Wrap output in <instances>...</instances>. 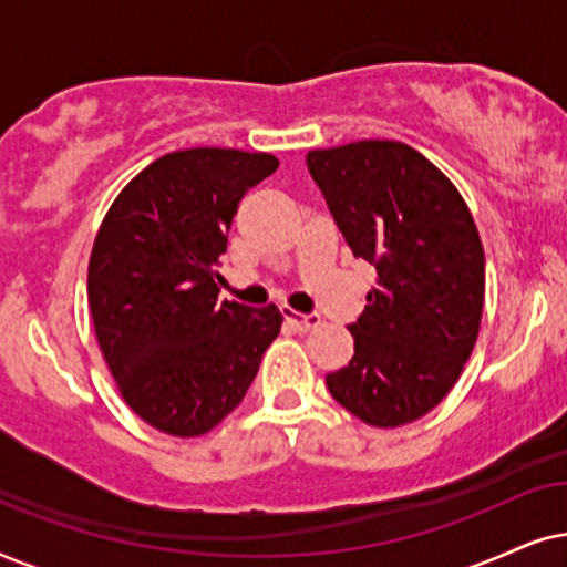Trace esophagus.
Instances as JSON below:
<instances>
[{"label":"esophagus","mask_w":567,"mask_h":567,"mask_svg":"<svg viewBox=\"0 0 567 567\" xmlns=\"http://www.w3.org/2000/svg\"><path fill=\"white\" fill-rule=\"evenodd\" d=\"M282 316H285V321L292 323L298 331H311L321 323L319 313H300V311H292V308H285Z\"/></svg>","instance_id":"34e87169"}]
</instances>
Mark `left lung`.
I'll return each instance as SVG.
<instances>
[{
  "label": "left lung",
  "mask_w": 567,
  "mask_h": 567,
  "mask_svg": "<svg viewBox=\"0 0 567 567\" xmlns=\"http://www.w3.org/2000/svg\"><path fill=\"white\" fill-rule=\"evenodd\" d=\"M306 165L354 259L379 271L350 323V365L327 375L354 417L396 427L454 389L477 342L485 251L470 207L427 157L402 142L313 150Z\"/></svg>",
  "instance_id": "left-lung-1"
}]
</instances>
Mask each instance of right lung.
<instances>
[{"label": "right lung", "mask_w": 567, "mask_h": 567, "mask_svg": "<svg viewBox=\"0 0 567 567\" xmlns=\"http://www.w3.org/2000/svg\"><path fill=\"white\" fill-rule=\"evenodd\" d=\"M277 157L192 147L157 157L97 230L87 300L121 396L150 425L192 437L246 396L282 327L277 306L220 296V256L238 202Z\"/></svg>", "instance_id": "1"}]
</instances>
